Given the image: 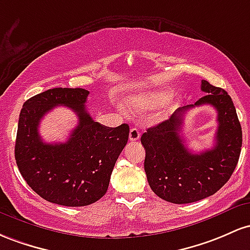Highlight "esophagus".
Masks as SVG:
<instances>
[{
	"mask_svg": "<svg viewBox=\"0 0 250 250\" xmlns=\"http://www.w3.org/2000/svg\"><path fill=\"white\" fill-rule=\"evenodd\" d=\"M128 137H130L131 142H136V140H138L139 137H140V132H139L138 128H136V127L131 128V130H130V134H128Z\"/></svg>",
	"mask_w": 250,
	"mask_h": 250,
	"instance_id": "esophagus-1",
	"label": "esophagus"
}]
</instances>
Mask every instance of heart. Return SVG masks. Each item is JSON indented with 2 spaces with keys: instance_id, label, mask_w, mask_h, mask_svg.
Returning a JSON list of instances; mask_svg holds the SVG:
<instances>
[{
  "instance_id": "1",
  "label": "heart",
  "mask_w": 250,
  "mask_h": 250,
  "mask_svg": "<svg viewBox=\"0 0 250 250\" xmlns=\"http://www.w3.org/2000/svg\"><path fill=\"white\" fill-rule=\"evenodd\" d=\"M167 93H158V94H150V95H140V97L131 98L128 100V106L133 110H140V108L147 107V106L156 105L164 100L167 99Z\"/></svg>"
}]
</instances>
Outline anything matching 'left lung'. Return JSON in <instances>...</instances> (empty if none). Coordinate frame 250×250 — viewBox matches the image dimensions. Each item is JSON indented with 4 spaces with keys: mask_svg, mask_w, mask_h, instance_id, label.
Returning a JSON list of instances; mask_svg holds the SVG:
<instances>
[{
    "mask_svg": "<svg viewBox=\"0 0 250 250\" xmlns=\"http://www.w3.org/2000/svg\"><path fill=\"white\" fill-rule=\"evenodd\" d=\"M207 93L193 105L183 106L167 120L147 128L140 142L145 148L144 169L148 186L158 197L176 204L192 203L214 195L229 181L242 146V128L230 95L202 80ZM210 104L218 112L215 145L201 154L184 145V114L190 108Z\"/></svg>",
    "mask_w": 250,
    "mask_h": 250,
    "instance_id": "8db88e82",
    "label": "left lung"
}]
</instances>
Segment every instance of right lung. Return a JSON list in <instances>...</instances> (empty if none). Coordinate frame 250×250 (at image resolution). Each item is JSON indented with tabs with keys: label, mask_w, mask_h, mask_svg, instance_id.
I'll return each instance as SVG.
<instances>
[{
	"label": "right lung",
	"mask_w": 250,
	"mask_h": 250,
	"mask_svg": "<svg viewBox=\"0 0 250 250\" xmlns=\"http://www.w3.org/2000/svg\"><path fill=\"white\" fill-rule=\"evenodd\" d=\"M89 92L50 88L28 99L19 118L15 159L22 177L43 200L66 207L89 206L107 191L112 170L125 147L130 127H108L86 110ZM67 105L80 123L64 143H44L38 134L44 114Z\"/></svg>",
	"instance_id": "right-lung-1"
}]
</instances>
